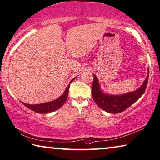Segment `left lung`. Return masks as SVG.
Wrapping results in <instances>:
<instances>
[{
    "instance_id": "obj_1",
    "label": "left lung",
    "mask_w": 160,
    "mask_h": 160,
    "mask_svg": "<svg viewBox=\"0 0 160 160\" xmlns=\"http://www.w3.org/2000/svg\"><path fill=\"white\" fill-rule=\"evenodd\" d=\"M92 85V98L98 106L103 111L110 113H118L137 101L146 90L149 79V69L146 79L137 90L122 95L107 94L102 90L96 76L93 75Z\"/></svg>"
}]
</instances>
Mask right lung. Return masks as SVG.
Instances as JSON below:
<instances>
[{"label":"right lung","mask_w":160,"mask_h":160,"mask_svg":"<svg viewBox=\"0 0 160 160\" xmlns=\"http://www.w3.org/2000/svg\"><path fill=\"white\" fill-rule=\"evenodd\" d=\"M75 78H73V79L70 81V82L69 83L68 86L66 88V89L65 90V92H63V94L56 100H54V101H50V102H47V103L35 104V105L27 104V103H23V102H21V103L24 105L25 106H27L28 108H29L32 111H35L39 113H51V112L54 111H56L59 108H61V107L62 106V105L65 103V102L66 101L67 98H68V95L70 85L71 84V82L75 80Z\"/></svg>","instance_id":"right-lung-1"}]
</instances>
